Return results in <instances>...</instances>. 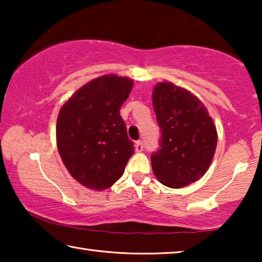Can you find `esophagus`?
Instances as JSON below:
<instances>
[{
    "label": "esophagus",
    "mask_w": 262,
    "mask_h": 262,
    "mask_svg": "<svg viewBox=\"0 0 262 262\" xmlns=\"http://www.w3.org/2000/svg\"><path fill=\"white\" fill-rule=\"evenodd\" d=\"M142 150H143V143H142L141 141L136 142V143H135V151L136 152H141Z\"/></svg>",
    "instance_id": "1"
}]
</instances>
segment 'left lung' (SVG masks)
Wrapping results in <instances>:
<instances>
[{
  "label": "left lung",
  "mask_w": 262,
  "mask_h": 262,
  "mask_svg": "<svg viewBox=\"0 0 262 262\" xmlns=\"http://www.w3.org/2000/svg\"><path fill=\"white\" fill-rule=\"evenodd\" d=\"M152 105L162 132L161 148L151 156L154 174L170 188L195 183L214 158V120L196 96L171 82L155 85Z\"/></svg>",
  "instance_id": "8db88e82"
}]
</instances>
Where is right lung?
<instances>
[{"mask_svg": "<svg viewBox=\"0 0 262 262\" xmlns=\"http://www.w3.org/2000/svg\"><path fill=\"white\" fill-rule=\"evenodd\" d=\"M133 85L129 77L104 75L84 84L60 108L57 150L70 176L84 187H111L134 154L120 115Z\"/></svg>", "mask_w": 262, "mask_h": 262, "instance_id": "add662e5", "label": "right lung"}]
</instances>
